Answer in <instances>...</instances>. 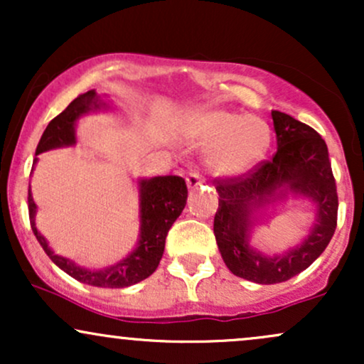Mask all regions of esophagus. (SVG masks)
I'll use <instances>...</instances> for the list:
<instances>
[{
    "label": "esophagus",
    "mask_w": 364,
    "mask_h": 364,
    "mask_svg": "<svg viewBox=\"0 0 364 364\" xmlns=\"http://www.w3.org/2000/svg\"><path fill=\"white\" fill-rule=\"evenodd\" d=\"M203 183V178H202V174L198 173V171H193V173H190L186 176V185H188V188H191V190H193V188H196V186H200Z\"/></svg>",
    "instance_id": "esophagus-1"
}]
</instances>
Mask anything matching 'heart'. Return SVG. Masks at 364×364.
I'll use <instances>...</instances> for the list:
<instances>
[{
  "label": "heart",
  "mask_w": 364,
  "mask_h": 364,
  "mask_svg": "<svg viewBox=\"0 0 364 364\" xmlns=\"http://www.w3.org/2000/svg\"><path fill=\"white\" fill-rule=\"evenodd\" d=\"M186 133L195 144L208 147L207 164L219 174L252 169L270 145V128L262 118L225 109L195 111Z\"/></svg>",
  "instance_id": "heart-1"
}]
</instances>
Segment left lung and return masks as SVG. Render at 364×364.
<instances>
[{
	"instance_id": "left-lung-1",
	"label": "left lung",
	"mask_w": 364,
	"mask_h": 364,
	"mask_svg": "<svg viewBox=\"0 0 364 364\" xmlns=\"http://www.w3.org/2000/svg\"><path fill=\"white\" fill-rule=\"evenodd\" d=\"M277 152L240 176L215 179L219 208L214 235L228 269L257 284L289 281L323 253L337 225L336 179L325 140L311 127L281 111H272ZM286 191L310 198L317 223L301 245L282 255L267 257L249 246L251 215Z\"/></svg>"
}]
</instances>
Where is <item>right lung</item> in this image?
Wrapping results in <instances>:
<instances>
[{"label": "right lung", "instance_id": "obj_1", "mask_svg": "<svg viewBox=\"0 0 364 364\" xmlns=\"http://www.w3.org/2000/svg\"><path fill=\"white\" fill-rule=\"evenodd\" d=\"M107 107L106 102L99 99L97 92L89 90L78 95L75 101L68 104L65 111L60 112L56 118L51 119L48 128L41 136L39 145L36 149V156L46 152V150L68 147L75 144V124L80 116L90 111ZM37 159H34L36 166ZM140 240L139 246L128 255L127 258L107 267L102 270H90L78 267L77 263L68 258L60 257L49 248L48 241L37 231L36 228V210L37 205L32 198L31 188H28V219H31L32 231L39 241L48 257L72 275L73 279L89 286L97 287H128L133 284L144 281L149 275L156 272L162 253H164L166 236H168L171 225L181 215L183 208L186 205L188 188L185 179L179 176H157L150 179H140Z\"/></svg>", "mask_w": 364, "mask_h": 364}]
</instances>
